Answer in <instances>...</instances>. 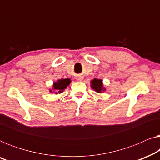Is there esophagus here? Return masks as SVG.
<instances>
[{"label":"esophagus","instance_id":"obj_1","mask_svg":"<svg viewBox=\"0 0 160 160\" xmlns=\"http://www.w3.org/2000/svg\"><path fill=\"white\" fill-rule=\"evenodd\" d=\"M76 80H77L78 82H81V81L83 80V77H82V76H77V78H76Z\"/></svg>","mask_w":160,"mask_h":160}]
</instances>
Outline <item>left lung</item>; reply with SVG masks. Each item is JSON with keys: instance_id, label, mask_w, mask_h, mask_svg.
<instances>
[{"instance_id": "obj_1", "label": "left lung", "mask_w": 160, "mask_h": 160, "mask_svg": "<svg viewBox=\"0 0 160 160\" xmlns=\"http://www.w3.org/2000/svg\"><path fill=\"white\" fill-rule=\"evenodd\" d=\"M91 88H92L98 93H101L102 92L105 91L102 81L101 79H97V78H94L91 81Z\"/></svg>"}]
</instances>
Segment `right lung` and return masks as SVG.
Here are the masks:
<instances>
[{
	"instance_id": "obj_1",
	"label": "right lung",
	"mask_w": 160,
	"mask_h": 160,
	"mask_svg": "<svg viewBox=\"0 0 160 160\" xmlns=\"http://www.w3.org/2000/svg\"><path fill=\"white\" fill-rule=\"evenodd\" d=\"M71 81L70 78H65V79H59L58 82H54L52 86V89H50V92H52V90L55 91V94L61 93L62 92L63 90L65 89H66V87L71 84Z\"/></svg>"
}]
</instances>
